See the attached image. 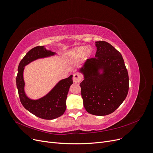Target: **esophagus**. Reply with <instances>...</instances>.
I'll use <instances>...</instances> for the list:
<instances>
[{"mask_svg": "<svg viewBox=\"0 0 153 153\" xmlns=\"http://www.w3.org/2000/svg\"><path fill=\"white\" fill-rule=\"evenodd\" d=\"M73 82H74L79 83V82L82 80L81 75H80L79 73H75V74H74V75H73Z\"/></svg>", "mask_w": 153, "mask_h": 153, "instance_id": "1", "label": "esophagus"}]
</instances>
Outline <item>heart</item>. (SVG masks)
<instances>
[{"label": "heart", "mask_w": 153, "mask_h": 153, "mask_svg": "<svg viewBox=\"0 0 153 153\" xmlns=\"http://www.w3.org/2000/svg\"><path fill=\"white\" fill-rule=\"evenodd\" d=\"M86 49H87V48L85 47H77L72 51L71 54L75 55V56H81V55H82L85 52V54L90 55L92 52V50L91 49H88L85 52Z\"/></svg>", "instance_id": "1"}]
</instances>
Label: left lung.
Listing matches in <instances>:
<instances>
[{
	"label": "left lung",
	"instance_id": "1",
	"mask_svg": "<svg viewBox=\"0 0 153 153\" xmlns=\"http://www.w3.org/2000/svg\"><path fill=\"white\" fill-rule=\"evenodd\" d=\"M96 47L95 57L87 59L80 70L84 80L80 85L87 112L101 116L114 112L126 99L129 76L122 55L112 45L100 41Z\"/></svg>",
	"mask_w": 153,
	"mask_h": 153
}]
</instances>
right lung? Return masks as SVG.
I'll use <instances>...</instances> for the list:
<instances>
[{
	"label": "right lung",
	"mask_w": 153,
	"mask_h": 153,
	"mask_svg": "<svg viewBox=\"0 0 153 153\" xmlns=\"http://www.w3.org/2000/svg\"><path fill=\"white\" fill-rule=\"evenodd\" d=\"M55 53L46 50L43 46L34 47L26 53L18 68L16 87L22 105L30 113L43 119L57 118L64 113L66 108V100L70 85L73 84V76L60 81L53 89L43 98L32 100L27 98L24 92L25 83L23 77L24 66L34 60L50 56Z\"/></svg>",
	"instance_id": "right-lung-1"
}]
</instances>
